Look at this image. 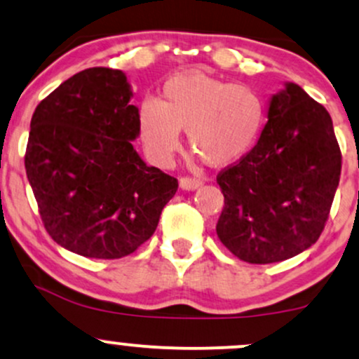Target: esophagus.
<instances>
[{"label": "esophagus", "instance_id": "obj_1", "mask_svg": "<svg viewBox=\"0 0 359 359\" xmlns=\"http://www.w3.org/2000/svg\"><path fill=\"white\" fill-rule=\"evenodd\" d=\"M179 184L180 189H184V191H196V189H199L201 185H203V180L192 179V177H182V179L179 180Z\"/></svg>", "mask_w": 359, "mask_h": 359}]
</instances>
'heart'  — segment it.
Segmentation results:
<instances>
[{
    "label": "heart",
    "mask_w": 359,
    "mask_h": 359,
    "mask_svg": "<svg viewBox=\"0 0 359 359\" xmlns=\"http://www.w3.org/2000/svg\"><path fill=\"white\" fill-rule=\"evenodd\" d=\"M266 121L265 101L246 84L203 71L172 76L154 102L140 109V137L158 163L170 162L185 130L189 147L211 167H229L257 145Z\"/></svg>",
    "instance_id": "1"
}]
</instances>
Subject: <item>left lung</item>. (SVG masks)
Wrapping results in <instances>:
<instances>
[{"label":"left lung","instance_id":"left-lung-1","mask_svg":"<svg viewBox=\"0 0 359 359\" xmlns=\"http://www.w3.org/2000/svg\"><path fill=\"white\" fill-rule=\"evenodd\" d=\"M266 118L253 150L217 175V236L234 257L262 265L319 240L341 175L332 119L300 86L271 94Z\"/></svg>","mask_w":359,"mask_h":359}]
</instances>
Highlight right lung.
Listing matches in <instances>:
<instances>
[{"label": "right lung", "mask_w": 359, "mask_h": 359, "mask_svg": "<svg viewBox=\"0 0 359 359\" xmlns=\"http://www.w3.org/2000/svg\"><path fill=\"white\" fill-rule=\"evenodd\" d=\"M131 97L125 72L93 67L62 82L32 116L25 168L43 226L82 257L133 253L179 187L133 148L140 113Z\"/></svg>", "instance_id": "right-lung-1"}]
</instances>
